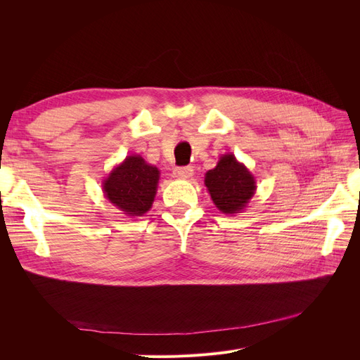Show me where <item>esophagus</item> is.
<instances>
[{"instance_id":"34e87169","label":"esophagus","mask_w":360,"mask_h":360,"mask_svg":"<svg viewBox=\"0 0 360 360\" xmlns=\"http://www.w3.org/2000/svg\"><path fill=\"white\" fill-rule=\"evenodd\" d=\"M174 176L179 179H191L193 176V169L191 167H180L174 169Z\"/></svg>"}]
</instances>
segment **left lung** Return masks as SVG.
<instances>
[{
    "instance_id": "left-lung-1",
    "label": "left lung",
    "mask_w": 360,
    "mask_h": 360,
    "mask_svg": "<svg viewBox=\"0 0 360 360\" xmlns=\"http://www.w3.org/2000/svg\"><path fill=\"white\" fill-rule=\"evenodd\" d=\"M204 184L217 210L225 214L242 213L257 191L255 177L233 153H225L216 167L205 172Z\"/></svg>"
}]
</instances>
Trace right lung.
Returning <instances> with one entry per match:
<instances>
[{
  "label": "right lung",
  "instance_id": "right-lung-1",
  "mask_svg": "<svg viewBox=\"0 0 360 360\" xmlns=\"http://www.w3.org/2000/svg\"><path fill=\"white\" fill-rule=\"evenodd\" d=\"M160 171L139 155H130L102 181L105 198L123 214L144 216L153 205Z\"/></svg>",
  "mask_w": 360,
  "mask_h": 360
}]
</instances>
